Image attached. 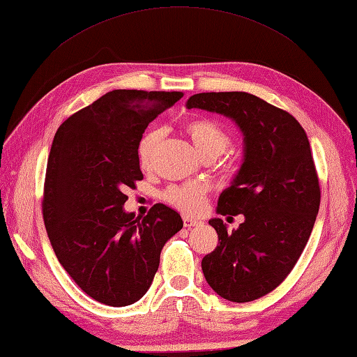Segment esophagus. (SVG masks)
Segmentation results:
<instances>
[{"mask_svg":"<svg viewBox=\"0 0 357 357\" xmlns=\"http://www.w3.org/2000/svg\"><path fill=\"white\" fill-rule=\"evenodd\" d=\"M200 223L202 222L194 220V219H191V217H183V225H185V228H188V229H191L194 227H199Z\"/></svg>","mask_w":357,"mask_h":357,"instance_id":"esophagus-1","label":"esophagus"}]
</instances>
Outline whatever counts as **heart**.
<instances>
[{
    "instance_id": "1",
    "label": "heart",
    "mask_w": 357,
    "mask_h": 357,
    "mask_svg": "<svg viewBox=\"0 0 357 357\" xmlns=\"http://www.w3.org/2000/svg\"><path fill=\"white\" fill-rule=\"evenodd\" d=\"M186 134L191 138L195 149L203 158L219 157L229 148L231 137L219 123L213 120H192L186 125ZM163 138L162 129H154L144 134L137 146L138 163L143 169H148L154 158L155 146ZM163 199L169 205L176 206L181 213L195 215L203 213L206 205V189L199 183H186L181 186H169L163 194Z\"/></svg>"
}]
</instances>
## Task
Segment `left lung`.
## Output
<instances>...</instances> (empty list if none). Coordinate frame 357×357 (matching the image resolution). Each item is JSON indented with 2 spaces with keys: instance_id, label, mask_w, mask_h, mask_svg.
Segmentation results:
<instances>
[{
  "instance_id": "left-lung-1",
  "label": "left lung",
  "mask_w": 357,
  "mask_h": 357,
  "mask_svg": "<svg viewBox=\"0 0 357 357\" xmlns=\"http://www.w3.org/2000/svg\"><path fill=\"white\" fill-rule=\"evenodd\" d=\"M188 109L220 114L243 135V160L217 214H243L228 232L211 219L219 245L202 260L208 285L223 299L243 303L278 288L307 245L321 205V188L308 137L293 115L248 92H203Z\"/></svg>"
}]
</instances>
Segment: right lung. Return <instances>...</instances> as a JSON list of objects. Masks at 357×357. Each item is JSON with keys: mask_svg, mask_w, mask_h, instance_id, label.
<instances>
[{"mask_svg": "<svg viewBox=\"0 0 357 357\" xmlns=\"http://www.w3.org/2000/svg\"><path fill=\"white\" fill-rule=\"evenodd\" d=\"M181 92L115 89L63 123L49 152L43 217L58 261L87 296L109 307L146 294L165 243L183 228L172 208L126 213L128 188L143 178L144 129Z\"/></svg>", "mask_w": 357, "mask_h": 357, "instance_id": "obj_1", "label": "right lung"}]
</instances>
